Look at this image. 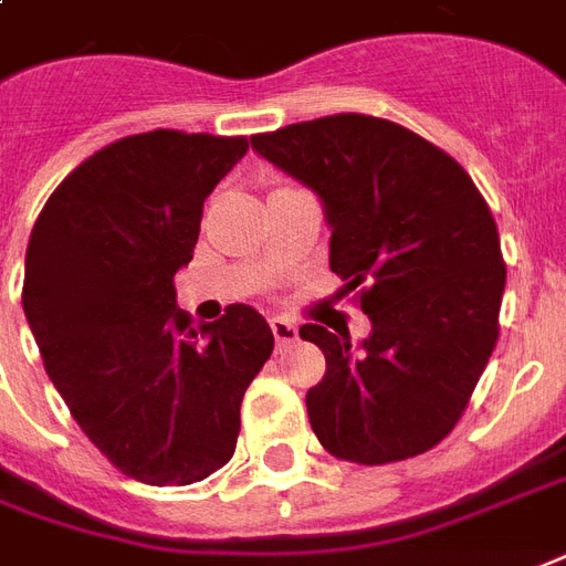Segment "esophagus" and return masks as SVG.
Wrapping results in <instances>:
<instances>
[{"instance_id": "1", "label": "esophagus", "mask_w": 566, "mask_h": 566, "mask_svg": "<svg viewBox=\"0 0 566 566\" xmlns=\"http://www.w3.org/2000/svg\"><path fill=\"white\" fill-rule=\"evenodd\" d=\"M270 326H273L275 344H279V347H284V344H291V340L296 338V323L287 321V317H273Z\"/></svg>"}]
</instances>
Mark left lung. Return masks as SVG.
<instances>
[{"mask_svg": "<svg viewBox=\"0 0 566 566\" xmlns=\"http://www.w3.org/2000/svg\"><path fill=\"white\" fill-rule=\"evenodd\" d=\"M323 201L329 266L359 291L370 335L305 323L326 356L305 395L321 446L361 465L424 454L454 430L499 340V228L454 157L395 120L326 115L252 136Z\"/></svg>", "mask_w": 566, "mask_h": 566, "instance_id": "left-lung-1", "label": "left lung"}]
</instances>
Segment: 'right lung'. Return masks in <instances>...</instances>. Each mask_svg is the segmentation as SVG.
Returning a JSON list of instances; mask_svg holds the SVG:
<instances>
[{
  "instance_id": "obj_1",
  "label": "right lung",
  "mask_w": 566,
  "mask_h": 566,
  "mask_svg": "<svg viewBox=\"0 0 566 566\" xmlns=\"http://www.w3.org/2000/svg\"><path fill=\"white\" fill-rule=\"evenodd\" d=\"M245 136L150 129L55 187L25 249L23 312L43 368L115 469L187 486L234 457L240 403L273 353L252 305L196 326L175 302L201 207Z\"/></svg>"
}]
</instances>
